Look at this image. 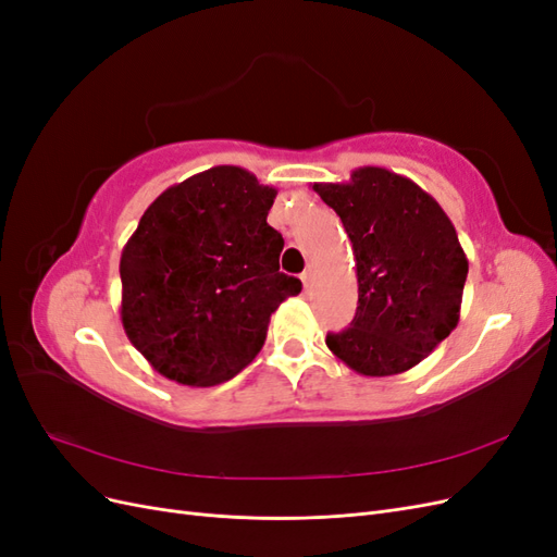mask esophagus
Listing matches in <instances>:
<instances>
[{"label":"esophagus","instance_id":"34e87169","mask_svg":"<svg viewBox=\"0 0 557 557\" xmlns=\"http://www.w3.org/2000/svg\"><path fill=\"white\" fill-rule=\"evenodd\" d=\"M299 278H301V283H305L307 288H309V283H311V278H313V267H307L305 272H301V276H299Z\"/></svg>","mask_w":557,"mask_h":557}]
</instances>
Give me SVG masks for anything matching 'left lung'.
<instances>
[{
  "mask_svg": "<svg viewBox=\"0 0 557 557\" xmlns=\"http://www.w3.org/2000/svg\"><path fill=\"white\" fill-rule=\"evenodd\" d=\"M313 190L342 218L358 272L356 318L327 334V348L362 376L407 372L460 320L469 262L450 218L420 185L383 166Z\"/></svg>",
  "mask_w": 557,
  "mask_h": 557,
  "instance_id": "1",
  "label": "left lung"
}]
</instances>
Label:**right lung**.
<instances>
[{
	"instance_id": "add662e5",
	"label": "right lung",
	"mask_w": 557,
	"mask_h": 557,
	"mask_svg": "<svg viewBox=\"0 0 557 557\" xmlns=\"http://www.w3.org/2000/svg\"><path fill=\"white\" fill-rule=\"evenodd\" d=\"M276 188L221 164L166 188L121 256V320L150 367L181 385H215L258 356L269 318L301 281L278 272L267 223Z\"/></svg>"
}]
</instances>
